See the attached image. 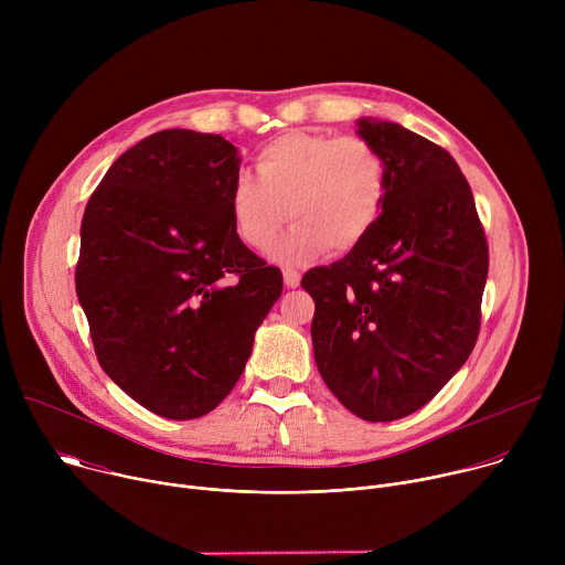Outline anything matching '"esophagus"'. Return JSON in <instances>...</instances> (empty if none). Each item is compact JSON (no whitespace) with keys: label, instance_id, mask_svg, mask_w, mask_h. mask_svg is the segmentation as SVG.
Instances as JSON below:
<instances>
[{"label":"esophagus","instance_id":"34e87169","mask_svg":"<svg viewBox=\"0 0 565 565\" xmlns=\"http://www.w3.org/2000/svg\"><path fill=\"white\" fill-rule=\"evenodd\" d=\"M299 281H301V275H299L297 270H292V268H286V270H284V284H286L288 288H297Z\"/></svg>","mask_w":565,"mask_h":565}]
</instances>
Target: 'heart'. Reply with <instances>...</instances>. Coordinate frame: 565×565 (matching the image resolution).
Here are the masks:
<instances>
[{
	"instance_id": "obj_1",
	"label": "heart",
	"mask_w": 565,
	"mask_h": 565,
	"mask_svg": "<svg viewBox=\"0 0 565 565\" xmlns=\"http://www.w3.org/2000/svg\"><path fill=\"white\" fill-rule=\"evenodd\" d=\"M253 177L230 190L234 227L253 250H270L288 216L292 230L275 248L281 264H303L331 250L347 255L375 230L388 199L384 153L360 136L286 131L255 156Z\"/></svg>"
}]
</instances>
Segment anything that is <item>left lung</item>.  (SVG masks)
I'll use <instances>...</instances> for the list:
<instances>
[{
  "label": "left lung",
  "mask_w": 565,
  "mask_h": 565,
  "mask_svg": "<svg viewBox=\"0 0 565 565\" xmlns=\"http://www.w3.org/2000/svg\"><path fill=\"white\" fill-rule=\"evenodd\" d=\"M358 134L386 158V207L362 246L310 268L319 375L362 420L405 418L465 364L480 331L490 250L451 153L395 122Z\"/></svg>",
  "instance_id": "obj_1"
}]
</instances>
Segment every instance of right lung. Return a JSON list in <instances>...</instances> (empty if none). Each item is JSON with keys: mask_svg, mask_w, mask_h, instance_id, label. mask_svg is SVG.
<instances>
[{"mask_svg": "<svg viewBox=\"0 0 565 565\" xmlns=\"http://www.w3.org/2000/svg\"><path fill=\"white\" fill-rule=\"evenodd\" d=\"M238 160L223 136L156 131L116 160L83 216L75 292L94 351L160 418L221 405L284 288L236 234Z\"/></svg>", "mask_w": 565, "mask_h": 565, "instance_id": "right-lung-1", "label": "right lung"}]
</instances>
